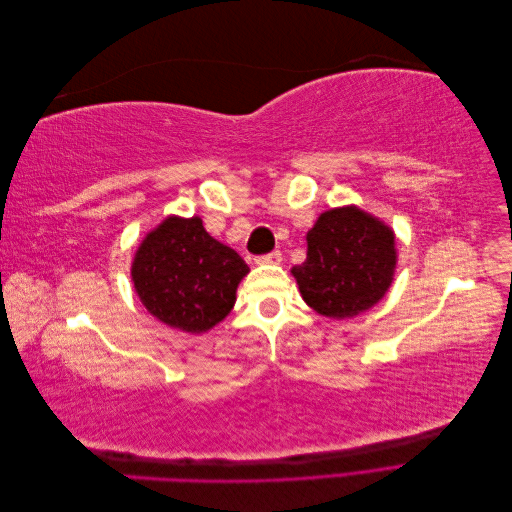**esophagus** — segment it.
I'll list each match as a JSON object with an SVG mask.
<instances>
[{"instance_id":"esophagus-1","label":"esophagus","mask_w":512,"mask_h":512,"mask_svg":"<svg viewBox=\"0 0 512 512\" xmlns=\"http://www.w3.org/2000/svg\"><path fill=\"white\" fill-rule=\"evenodd\" d=\"M258 265H280L282 262V252H271V254H265V256H258L256 258Z\"/></svg>"}]
</instances>
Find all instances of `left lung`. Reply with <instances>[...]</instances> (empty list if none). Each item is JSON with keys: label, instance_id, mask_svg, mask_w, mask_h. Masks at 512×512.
I'll use <instances>...</instances> for the list:
<instances>
[{"label": "left lung", "instance_id": "left-lung-1", "mask_svg": "<svg viewBox=\"0 0 512 512\" xmlns=\"http://www.w3.org/2000/svg\"><path fill=\"white\" fill-rule=\"evenodd\" d=\"M307 258L292 267L303 301L333 320L354 318L389 292L395 269V232L356 205L318 215L307 230Z\"/></svg>", "mask_w": 512, "mask_h": 512}]
</instances>
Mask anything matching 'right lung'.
<instances>
[{"label":"right lung","mask_w":512,"mask_h":512,"mask_svg":"<svg viewBox=\"0 0 512 512\" xmlns=\"http://www.w3.org/2000/svg\"><path fill=\"white\" fill-rule=\"evenodd\" d=\"M247 273L243 258L213 239L198 215L164 218L136 247L130 269L147 312L192 335L207 333L230 314Z\"/></svg>","instance_id":"right-lung-1"}]
</instances>
